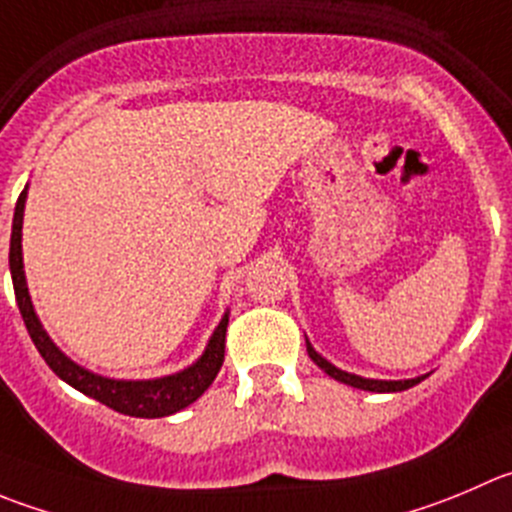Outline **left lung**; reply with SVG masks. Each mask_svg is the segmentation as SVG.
<instances>
[{"mask_svg":"<svg viewBox=\"0 0 512 512\" xmlns=\"http://www.w3.org/2000/svg\"><path fill=\"white\" fill-rule=\"evenodd\" d=\"M306 352H309V357L314 359L316 364H319L321 369H324L329 377H334L337 382H344L349 384V387H357V389H367V392H402V389H410L415 387V384H420L425 377H417V379H405V382H384V379H364V377H357V374H349V372H342V369H337L334 364L326 362L321 354L314 352V347H311L309 342H306Z\"/></svg>","mask_w":512,"mask_h":512,"instance_id":"left-lung-1","label":"left lung"}]
</instances>
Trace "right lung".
<instances>
[{
	"mask_svg": "<svg viewBox=\"0 0 512 512\" xmlns=\"http://www.w3.org/2000/svg\"><path fill=\"white\" fill-rule=\"evenodd\" d=\"M24 198H27V188L19 193L17 206H14V221H12V241H9V271H12L14 296H17V306L22 311L24 326H27L29 337H32L34 347L42 354L52 372L60 379H65L70 387L80 389L87 397L97 399L110 410L120 412V415L130 417H168L173 412L183 410L191 402H196L211 382L216 379L218 369L223 364V352H226V326L228 314L223 316L221 324L216 326L211 342H208L206 352L198 359L193 367L183 369L178 374H170L163 379H148V382H118V379L97 377V374L87 372V369L77 367L72 359H67L60 349L52 344L47 332L42 329L40 319L34 314L32 301H29L27 281H24L22 271V216H24Z\"/></svg>",
	"mask_w": 512,
	"mask_h": 512,
	"instance_id": "add662e5",
	"label": "right lung"
}]
</instances>
